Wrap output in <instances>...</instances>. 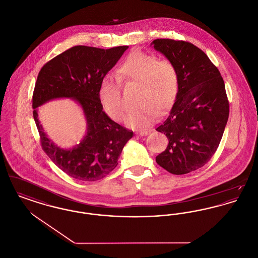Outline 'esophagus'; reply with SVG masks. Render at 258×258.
<instances>
[{"mask_svg": "<svg viewBox=\"0 0 258 258\" xmlns=\"http://www.w3.org/2000/svg\"><path fill=\"white\" fill-rule=\"evenodd\" d=\"M136 134L138 135H140V136H144V135H148V132L147 131H138Z\"/></svg>", "mask_w": 258, "mask_h": 258, "instance_id": "obj_1", "label": "esophagus"}]
</instances>
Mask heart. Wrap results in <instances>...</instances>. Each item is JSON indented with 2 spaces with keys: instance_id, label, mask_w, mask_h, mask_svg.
Wrapping results in <instances>:
<instances>
[{
  "instance_id": "1",
  "label": "heart",
  "mask_w": 258,
  "mask_h": 258,
  "mask_svg": "<svg viewBox=\"0 0 258 258\" xmlns=\"http://www.w3.org/2000/svg\"><path fill=\"white\" fill-rule=\"evenodd\" d=\"M117 77H104L98 88L99 100L106 113L115 121L123 116L122 84L138 85L135 110L124 119L131 126L143 128L156 118V112L167 110L179 91V74L174 62L159 60L155 54L141 50L131 53L117 70Z\"/></svg>"
}]
</instances>
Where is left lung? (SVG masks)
<instances>
[{"mask_svg":"<svg viewBox=\"0 0 258 258\" xmlns=\"http://www.w3.org/2000/svg\"><path fill=\"white\" fill-rule=\"evenodd\" d=\"M152 44L174 62L180 79L170 112L157 126L168 138V145L156 161L166 171L183 175L205 165L216 153L229 102L220 71L202 50L170 38L155 39Z\"/></svg>","mask_w":258,"mask_h":258,"instance_id":"8db88e82","label":"left lung"}]
</instances>
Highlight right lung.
Segmentation results:
<instances>
[{
    "instance_id": "obj_1",
    "label": "right lung",
    "mask_w": 258,
    "mask_h": 258,
    "mask_svg": "<svg viewBox=\"0 0 258 258\" xmlns=\"http://www.w3.org/2000/svg\"><path fill=\"white\" fill-rule=\"evenodd\" d=\"M128 46L101 49L77 45L47 61L37 75L33 94L34 119L42 150L61 171L74 179L94 182L107 176L134 133L112 121L98 97L101 80ZM74 98L85 111L87 135L75 148L61 149L47 137L35 109L54 98Z\"/></svg>"
}]
</instances>
